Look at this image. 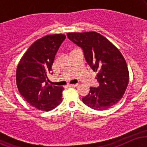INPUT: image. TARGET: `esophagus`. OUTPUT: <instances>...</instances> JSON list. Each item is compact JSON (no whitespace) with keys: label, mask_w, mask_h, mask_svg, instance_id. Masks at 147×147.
Here are the masks:
<instances>
[{"label":"esophagus","mask_w":147,"mask_h":147,"mask_svg":"<svg viewBox=\"0 0 147 147\" xmlns=\"http://www.w3.org/2000/svg\"><path fill=\"white\" fill-rule=\"evenodd\" d=\"M69 86L70 87H77L79 86V84H69Z\"/></svg>","instance_id":"1"}]
</instances>
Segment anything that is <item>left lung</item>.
<instances>
[{"instance_id":"left-lung-1","label":"left lung","mask_w":147,"mask_h":147,"mask_svg":"<svg viewBox=\"0 0 147 147\" xmlns=\"http://www.w3.org/2000/svg\"><path fill=\"white\" fill-rule=\"evenodd\" d=\"M68 38L83 50L87 63L97 72V88L90 87L84 104L103 111L120 100L129 80L128 67L119 50L107 38L95 32L68 33Z\"/></svg>"}]
</instances>
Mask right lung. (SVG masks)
<instances>
[{"instance_id": "obj_1", "label": "right lung", "mask_w": 147, "mask_h": 147, "mask_svg": "<svg viewBox=\"0 0 147 147\" xmlns=\"http://www.w3.org/2000/svg\"><path fill=\"white\" fill-rule=\"evenodd\" d=\"M64 34L47 35L38 39L28 48L20 60L16 80L18 91L31 106L49 111L62 102L61 86L48 83L49 74Z\"/></svg>"}]
</instances>
